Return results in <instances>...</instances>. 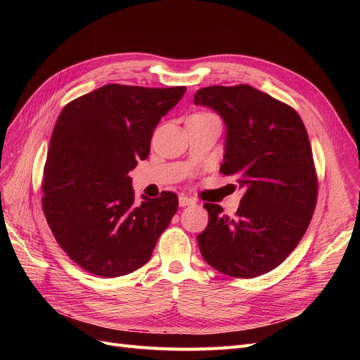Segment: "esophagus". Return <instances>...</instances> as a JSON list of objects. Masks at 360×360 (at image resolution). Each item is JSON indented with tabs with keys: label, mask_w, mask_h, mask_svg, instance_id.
Returning a JSON list of instances; mask_svg holds the SVG:
<instances>
[{
	"label": "esophagus",
	"mask_w": 360,
	"mask_h": 360,
	"mask_svg": "<svg viewBox=\"0 0 360 360\" xmlns=\"http://www.w3.org/2000/svg\"><path fill=\"white\" fill-rule=\"evenodd\" d=\"M195 201L189 197H186V195H180L179 197V205L180 207H186V205H193Z\"/></svg>",
	"instance_id": "34e87169"
}]
</instances>
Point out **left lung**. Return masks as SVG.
<instances>
[{
  "label": "left lung",
  "mask_w": 360,
  "mask_h": 360,
  "mask_svg": "<svg viewBox=\"0 0 360 360\" xmlns=\"http://www.w3.org/2000/svg\"><path fill=\"white\" fill-rule=\"evenodd\" d=\"M193 103L224 120L221 171L245 189L236 216L204 204L209 225L197 237L202 258L234 278H257L296 248L317 202L312 150L299 114L250 85L205 86Z\"/></svg>",
  "instance_id": "obj_1"
}]
</instances>
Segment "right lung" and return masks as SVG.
Here are the masks:
<instances>
[{"mask_svg":"<svg viewBox=\"0 0 360 360\" xmlns=\"http://www.w3.org/2000/svg\"><path fill=\"white\" fill-rule=\"evenodd\" d=\"M186 86L108 84L68 103L51 136L43 212L56 240L93 275L117 278L150 259L179 207L176 193L135 202L132 171Z\"/></svg>","mask_w":360,"mask_h":360,"instance_id":"add662e5","label":"right lung"}]
</instances>
